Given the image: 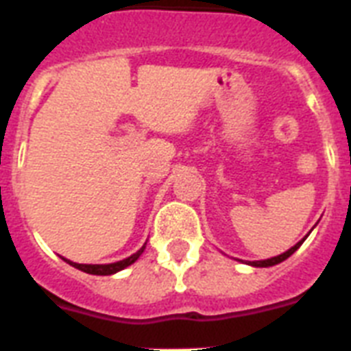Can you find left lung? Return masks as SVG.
Masks as SVG:
<instances>
[{
    "label": "left lung",
    "instance_id": "1",
    "mask_svg": "<svg viewBox=\"0 0 351 351\" xmlns=\"http://www.w3.org/2000/svg\"><path fill=\"white\" fill-rule=\"evenodd\" d=\"M304 238H306V236H304ZM304 238L301 241H298V243H295L292 249H289L287 252H283V254H279V256H276V258H270V259H261V261H249V265H252V267H272V265L281 263V261H285V259L290 258V256L294 254L295 250L301 247V243L304 241Z\"/></svg>",
    "mask_w": 351,
    "mask_h": 351
}]
</instances>
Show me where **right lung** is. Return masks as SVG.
<instances>
[{"label":"right lung","instance_id":"add662e5","mask_svg":"<svg viewBox=\"0 0 351 351\" xmlns=\"http://www.w3.org/2000/svg\"><path fill=\"white\" fill-rule=\"evenodd\" d=\"M144 249H146V243L142 245L141 250H136L135 254H131L130 258L122 259V261H117V263H108V265H82V263H73V261H68V259H64L66 263H70L72 267H75V269L82 270V272H86V274H93V276H110V274H115V272H119V270L126 269V267H130L131 263H135L136 259L141 258V254L144 252Z\"/></svg>","mask_w":351,"mask_h":351}]
</instances>
